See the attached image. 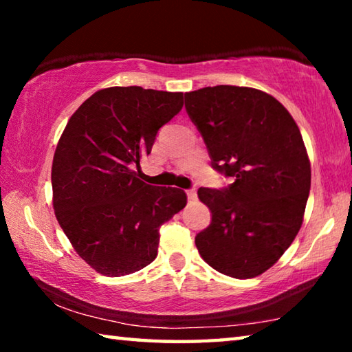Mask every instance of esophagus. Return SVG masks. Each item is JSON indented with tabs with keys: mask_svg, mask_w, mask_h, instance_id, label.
<instances>
[{
	"mask_svg": "<svg viewBox=\"0 0 352 352\" xmlns=\"http://www.w3.org/2000/svg\"><path fill=\"white\" fill-rule=\"evenodd\" d=\"M186 194H188V199H189V200H195V199H197V190H195V188H194V189H188Z\"/></svg>",
	"mask_w": 352,
	"mask_h": 352,
	"instance_id": "34e87169",
	"label": "esophagus"
}]
</instances>
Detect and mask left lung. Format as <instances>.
Here are the masks:
<instances>
[{
  "mask_svg": "<svg viewBox=\"0 0 352 352\" xmlns=\"http://www.w3.org/2000/svg\"><path fill=\"white\" fill-rule=\"evenodd\" d=\"M184 107L212 168L233 180L197 190L212 219L195 245L226 276H258L281 258L302 223L311 162L300 129L281 102L256 88H200L184 94Z\"/></svg>",
  "mask_w": 352,
  "mask_h": 352,
  "instance_id": "8db88e82",
  "label": "left lung"
}]
</instances>
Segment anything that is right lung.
Wrapping results in <instances>:
<instances>
[{"label": "right lung", "mask_w": 352, "mask_h": 352, "mask_svg": "<svg viewBox=\"0 0 352 352\" xmlns=\"http://www.w3.org/2000/svg\"><path fill=\"white\" fill-rule=\"evenodd\" d=\"M183 93L110 87L88 98L65 127L52 160V206L76 253L104 276H124L157 258L160 226L186 206L178 188L136 177Z\"/></svg>", "instance_id": "1"}]
</instances>
